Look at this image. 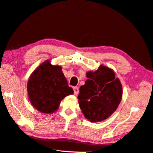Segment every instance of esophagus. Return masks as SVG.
Here are the masks:
<instances>
[{
  "mask_svg": "<svg viewBox=\"0 0 153 153\" xmlns=\"http://www.w3.org/2000/svg\"><path fill=\"white\" fill-rule=\"evenodd\" d=\"M74 94L75 95H77L79 94V88L77 87H74Z\"/></svg>",
  "mask_w": 153,
  "mask_h": 153,
  "instance_id": "34e87169",
  "label": "esophagus"
}]
</instances>
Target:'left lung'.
Wrapping results in <instances>:
<instances>
[{"label":"left lung","mask_w":153,"mask_h":153,"mask_svg":"<svg viewBox=\"0 0 153 153\" xmlns=\"http://www.w3.org/2000/svg\"><path fill=\"white\" fill-rule=\"evenodd\" d=\"M88 77L79 88V107L91 123L106 119L117 109L123 88L112 69L100 65L96 71L86 74Z\"/></svg>","instance_id":"left-lung-1"}]
</instances>
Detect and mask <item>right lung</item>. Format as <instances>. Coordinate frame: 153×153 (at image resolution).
<instances>
[{
	"mask_svg": "<svg viewBox=\"0 0 153 153\" xmlns=\"http://www.w3.org/2000/svg\"><path fill=\"white\" fill-rule=\"evenodd\" d=\"M27 91L31 104L45 114L56 111L61 101L74 93L62 68L52 65L48 60L33 71L29 79Z\"/></svg>",
	"mask_w": 153,
	"mask_h": 153,
	"instance_id": "add662e5",
	"label": "right lung"
}]
</instances>
